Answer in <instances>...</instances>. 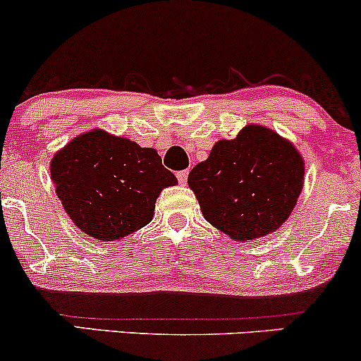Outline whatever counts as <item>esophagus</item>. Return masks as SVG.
<instances>
[{"label":"esophagus","instance_id":"esophagus-1","mask_svg":"<svg viewBox=\"0 0 361 361\" xmlns=\"http://www.w3.org/2000/svg\"><path fill=\"white\" fill-rule=\"evenodd\" d=\"M176 178H178V181H180L181 185H186V180H188V169H183V171H178L176 173Z\"/></svg>","mask_w":361,"mask_h":361}]
</instances>
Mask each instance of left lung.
<instances>
[{
  "instance_id": "left-lung-1",
  "label": "left lung",
  "mask_w": 361,
  "mask_h": 361,
  "mask_svg": "<svg viewBox=\"0 0 361 361\" xmlns=\"http://www.w3.org/2000/svg\"><path fill=\"white\" fill-rule=\"evenodd\" d=\"M304 159L271 128L246 126L219 140L188 175L205 221L234 241H251L283 226L304 186Z\"/></svg>"
}]
</instances>
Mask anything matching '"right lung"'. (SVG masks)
Returning <instances> with one entry per match:
<instances>
[{
  "label": "right lung",
  "instance_id": "obj_1",
  "mask_svg": "<svg viewBox=\"0 0 361 361\" xmlns=\"http://www.w3.org/2000/svg\"><path fill=\"white\" fill-rule=\"evenodd\" d=\"M51 178L74 226L100 241L122 239L147 226L163 188L178 183L154 149L102 128L57 151Z\"/></svg>",
  "mask_w": 361,
  "mask_h": 361
}]
</instances>
